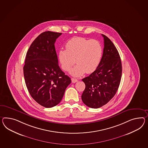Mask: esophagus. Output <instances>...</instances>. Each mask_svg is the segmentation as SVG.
Returning <instances> with one entry per match:
<instances>
[{"instance_id":"34e87169","label":"esophagus","mask_w":148,"mask_h":148,"mask_svg":"<svg viewBox=\"0 0 148 148\" xmlns=\"http://www.w3.org/2000/svg\"><path fill=\"white\" fill-rule=\"evenodd\" d=\"M71 81H72L73 83H75L76 82H77L78 80L76 79V78H71Z\"/></svg>"}]
</instances>
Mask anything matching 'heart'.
<instances>
[{
    "label": "heart",
    "instance_id": "heart-1",
    "mask_svg": "<svg viewBox=\"0 0 148 148\" xmlns=\"http://www.w3.org/2000/svg\"><path fill=\"white\" fill-rule=\"evenodd\" d=\"M65 47L66 49L59 51L58 58L65 71L71 68L76 60L77 64L70 72L72 76L80 77L98 68L103 54L102 46L99 41L76 37L69 40Z\"/></svg>",
    "mask_w": 148,
    "mask_h": 148
}]
</instances>
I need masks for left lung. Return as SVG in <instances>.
Wrapping results in <instances>:
<instances>
[{"label": "left lung", "mask_w": 148, "mask_h": 148, "mask_svg": "<svg viewBox=\"0 0 148 148\" xmlns=\"http://www.w3.org/2000/svg\"><path fill=\"white\" fill-rule=\"evenodd\" d=\"M102 59L98 68L82 80L85 88L82 95L84 104L92 108L106 105L118 91L122 75L121 58L113 42L105 35Z\"/></svg>", "instance_id": "obj_1"}]
</instances>
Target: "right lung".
Here are the masks:
<instances>
[{"label": "right lung", "mask_w": 148, "mask_h": 148, "mask_svg": "<svg viewBox=\"0 0 148 148\" xmlns=\"http://www.w3.org/2000/svg\"><path fill=\"white\" fill-rule=\"evenodd\" d=\"M61 34L47 31L39 35L28 49L23 66L28 91L35 101L46 108L61 102L71 82L58 65L55 43Z\"/></svg>", "instance_id": "obj_1"}]
</instances>
